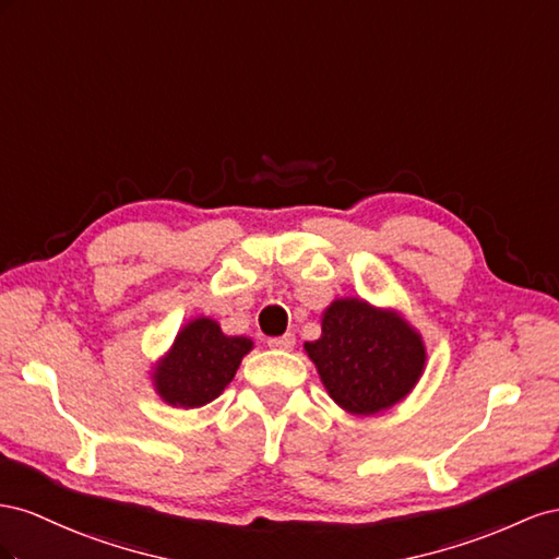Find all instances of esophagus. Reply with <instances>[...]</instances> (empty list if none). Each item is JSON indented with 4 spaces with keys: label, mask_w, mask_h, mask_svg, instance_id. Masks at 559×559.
Segmentation results:
<instances>
[{
    "label": "esophagus",
    "mask_w": 559,
    "mask_h": 559,
    "mask_svg": "<svg viewBox=\"0 0 559 559\" xmlns=\"http://www.w3.org/2000/svg\"><path fill=\"white\" fill-rule=\"evenodd\" d=\"M271 348H278V350H290L293 346H295V337L290 332H285L283 337H271L269 342H266Z\"/></svg>",
    "instance_id": "1"
}]
</instances>
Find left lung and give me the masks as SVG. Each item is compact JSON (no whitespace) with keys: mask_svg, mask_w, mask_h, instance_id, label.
Wrapping results in <instances>:
<instances>
[{"mask_svg":"<svg viewBox=\"0 0 559 559\" xmlns=\"http://www.w3.org/2000/svg\"><path fill=\"white\" fill-rule=\"evenodd\" d=\"M328 395L354 417L386 412L419 384L426 370L421 332L391 307L337 297L321 313V337L305 342Z\"/></svg>","mask_w":559,"mask_h":559,"instance_id":"1","label":"left lung"}]
</instances>
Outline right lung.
Masks as SVG:
<instances>
[{"label":"right lung","instance_id":"add662e5","mask_svg":"<svg viewBox=\"0 0 559 559\" xmlns=\"http://www.w3.org/2000/svg\"><path fill=\"white\" fill-rule=\"evenodd\" d=\"M252 346V340L243 334L222 332L211 316L191 318L175 334L166 354L152 365L154 393L170 407L209 405L231 384Z\"/></svg>","mask_w":559,"mask_h":559}]
</instances>
